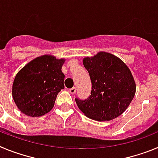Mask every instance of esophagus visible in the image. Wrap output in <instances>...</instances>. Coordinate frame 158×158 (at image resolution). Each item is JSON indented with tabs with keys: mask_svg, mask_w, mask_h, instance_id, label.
I'll use <instances>...</instances> for the list:
<instances>
[{
	"mask_svg": "<svg viewBox=\"0 0 158 158\" xmlns=\"http://www.w3.org/2000/svg\"><path fill=\"white\" fill-rule=\"evenodd\" d=\"M69 93H71V94H74L75 93H76V88L75 87H73L71 88V89H69Z\"/></svg>",
	"mask_w": 158,
	"mask_h": 158,
	"instance_id": "34e87169",
	"label": "esophagus"
}]
</instances>
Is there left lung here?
<instances>
[{
	"instance_id": "left-lung-1",
	"label": "left lung",
	"mask_w": 158,
	"mask_h": 158,
	"mask_svg": "<svg viewBox=\"0 0 158 158\" xmlns=\"http://www.w3.org/2000/svg\"><path fill=\"white\" fill-rule=\"evenodd\" d=\"M92 81L87 100L75 101L79 109L96 121H108L123 114L133 100L136 85L133 75L122 60L111 53L100 51L83 58Z\"/></svg>"
}]
</instances>
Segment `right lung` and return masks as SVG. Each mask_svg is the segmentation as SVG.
Returning <instances> with one entry per match:
<instances>
[{"label": "right lung", "mask_w": 158, "mask_h": 158, "mask_svg": "<svg viewBox=\"0 0 158 158\" xmlns=\"http://www.w3.org/2000/svg\"><path fill=\"white\" fill-rule=\"evenodd\" d=\"M65 61V58L44 54L31 60L17 73L12 93L22 113L40 117L54 107L58 93L64 89L62 67Z\"/></svg>", "instance_id": "add662e5"}]
</instances>
